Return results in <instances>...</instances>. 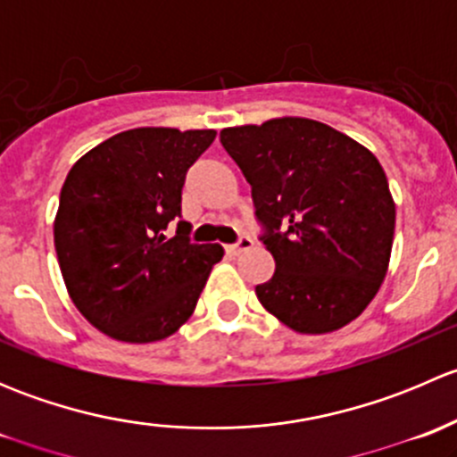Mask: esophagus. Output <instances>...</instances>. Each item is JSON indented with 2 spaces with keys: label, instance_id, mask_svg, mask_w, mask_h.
Returning a JSON list of instances; mask_svg holds the SVG:
<instances>
[{
  "label": "esophagus",
  "instance_id": "1",
  "mask_svg": "<svg viewBox=\"0 0 457 457\" xmlns=\"http://www.w3.org/2000/svg\"><path fill=\"white\" fill-rule=\"evenodd\" d=\"M252 245H254V241H252L250 237H241V238H238V243H234V245L225 247V252H228L229 256H238V254H241V252L250 250Z\"/></svg>",
  "mask_w": 457,
  "mask_h": 457
}]
</instances>
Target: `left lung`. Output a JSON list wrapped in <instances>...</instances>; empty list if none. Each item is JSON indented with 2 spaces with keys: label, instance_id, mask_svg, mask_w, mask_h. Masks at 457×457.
<instances>
[{
  "label": "left lung",
  "instance_id": "8db88e82",
  "mask_svg": "<svg viewBox=\"0 0 457 457\" xmlns=\"http://www.w3.org/2000/svg\"><path fill=\"white\" fill-rule=\"evenodd\" d=\"M252 186L276 270L261 305L298 334L356 320L389 270L395 203L371 150L327 123L278 117L220 130Z\"/></svg>",
  "mask_w": 457,
  "mask_h": 457
}]
</instances>
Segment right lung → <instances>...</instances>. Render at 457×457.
Segmentation results:
<instances>
[{"instance_id": "add662e5", "label": "right lung", "mask_w": 457, "mask_h": 457, "mask_svg": "<svg viewBox=\"0 0 457 457\" xmlns=\"http://www.w3.org/2000/svg\"><path fill=\"white\" fill-rule=\"evenodd\" d=\"M216 130L135 128L86 152L63 181L54 250L68 294L101 334L132 345L163 340L195 314L216 243L165 237L181 187Z\"/></svg>"}]
</instances>
